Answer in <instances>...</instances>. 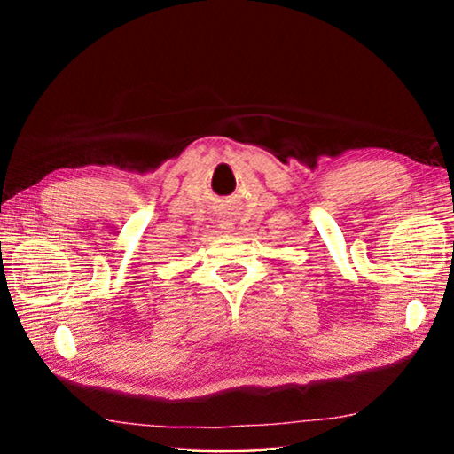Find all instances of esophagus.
<instances>
[{
  "label": "esophagus",
  "instance_id": "1",
  "mask_svg": "<svg viewBox=\"0 0 454 454\" xmlns=\"http://www.w3.org/2000/svg\"><path fill=\"white\" fill-rule=\"evenodd\" d=\"M222 228L226 230V232H230V230H232V222H228V220H222V224H220Z\"/></svg>",
  "mask_w": 454,
  "mask_h": 454
}]
</instances>
